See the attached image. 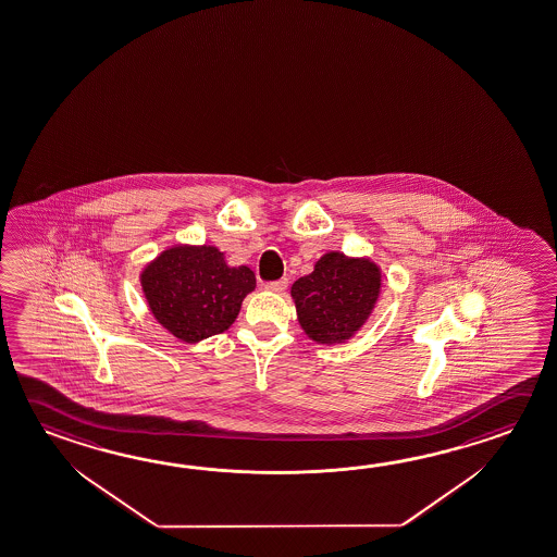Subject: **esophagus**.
I'll return each mask as SVG.
<instances>
[{
    "mask_svg": "<svg viewBox=\"0 0 557 557\" xmlns=\"http://www.w3.org/2000/svg\"><path fill=\"white\" fill-rule=\"evenodd\" d=\"M287 277H282V280H277V282H268L264 287L268 292L282 293L287 289Z\"/></svg>",
    "mask_w": 557,
    "mask_h": 557,
    "instance_id": "34e87169",
    "label": "esophagus"
}]
</instances>
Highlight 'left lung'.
I'll return each mask as SVG.
<instances>
[{"instance_id": "obj_1", "label": "left lung", "mask_w": 557, "mask_h": 557, "mask_svg": "<svg viewBox=\"0 0 557 557\" xmlns=\"http://www.w3.org/2000/svg\"><path fill=\"white\" fill-rule=\"evenodd\" d=\"M381 292L380 265L370 258L326 252L311 274L292 285L297 321L317 344L350 341L370 319Z\"/></svg>"}]
</instances>
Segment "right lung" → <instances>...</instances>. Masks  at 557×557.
Returning <instances> with one entry per match:
<instances>
[{"label":"right lung","mask_w":557,"mask_h":557,"mask_svg":"<svg viewBox=\"0 0 557 557\" xmlns=\"http://www.w3.org/2000/svg\"><path fill=\"white\" fill-rule=\"evenodd\" d=\"M140 285L154 319L196 344L235 322L256 275L248 265L231 268L215 246L176 245L143 270Z\"/></svg>","instance_id":"obj_1"}]
</instances>
